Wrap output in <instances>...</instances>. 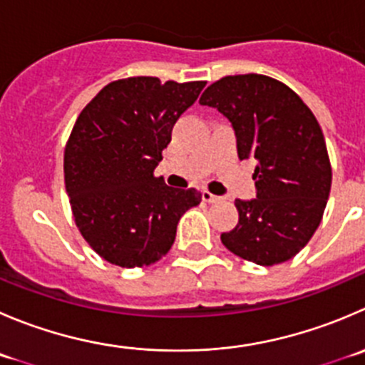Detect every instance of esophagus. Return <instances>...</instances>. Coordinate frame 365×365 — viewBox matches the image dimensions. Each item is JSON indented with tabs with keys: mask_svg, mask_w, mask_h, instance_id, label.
Segmentation results:
<instances>
[{
	"mask_svg": "<svg viewBox=\"0 0 365 365\" xmlns=\"http://www.w3.org/2000/svg\"><path fill=\"white\" fill-rule=\"evenodd\" d=\"M203 201H207V203H217V201H221V197L214 196V194H212V192L205 190V192H203Z\"/></svg>",
	"mask_w": 365,
	"mask_h": 365,
	"instance_id": "34e87169",
	"label": "esophagus"
}]
</instances>
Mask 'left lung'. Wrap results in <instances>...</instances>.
Here are the masks:
<instances>
[{
  "label": "left lung",
  "mask_w": 365,
  "mask_h": 365,
  "mask_svg": "<svg viewBox=\"0 0 365 365\" xmlns=\"http://www.w3.org/2000/svg\"><path fill=\"white\" fill-rule=\"evenodd\" d=\"M201 105L232 123L240 160L255 157L257 197L235 200L239 222L221 240L233 255L258 265L291 260L312 239L331 189L323 130L302 98L264 74L214 81Z\"/></svg>",
  "instance_id": "left-lung-1"
}]
</instances>
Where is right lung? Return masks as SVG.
<instances>
[{"instance_id": "obj_1", "label": "right lung", "mask_w": 365, "mask_h": 365, "mask_svg": "<svg viewBox=\"0 0 365 365\" xmlns=\"http://www.w3.org/2000/svg\"><path fill=\"white\" fill-rule=\"evenodd\" d=\"M207 81L132 76L88 101L63 150V180L81 237L103 260L144 267L160 260L180 217L201 203L196 189H173L153 171L180 115Z\"/></svg>"}]
</instances>
